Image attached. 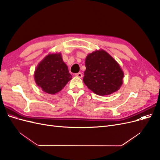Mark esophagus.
<instances>
[{
    "mask_svg": "<svg viewBox=\"0 0 160 160\" xmlns=\"http://www.w3.org/2000/svg\"><path fill=\"white\" fill-rule=\"evenodd\" d=\"M75 76L77 77H79V78H81L82 77H83V75H82L81 72H78V73H76Z\"/></svg>",
    "mask_w": 160,
    "mask_h": 160,
    "instance_id": "34e87169",
    "label": "esophagus"
}]
</instances>
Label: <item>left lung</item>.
I'll return each instance as SVG.
<instances>
[{"label":"left lung","instance_id":"left-lung-1","mask_svg":"<svg viewBox=\"0 0 160 160\" xmlns=\"http://www.w3.org/2000/svg\"><path fill=\"white\" fill-rule=\"evenodd\" d=\"M83 82L98 95H108L118 91L123 84V71L118 62L103 49L87 56Z\"/></svg>","mask_w":160,"mask_h":160}]
</instances>
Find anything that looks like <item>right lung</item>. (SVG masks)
I'll list each match as a JSON object with an SVG mask.
<instances>
[{
	"mask_svg": "<svg viewBox=\"0 0 160 160\" xmlns=\"http://www.w3.org/2000/svg\"><path fill=\"white\" fill-rule=\"evenodd\" d=\"M35 83L49 94H55L62 89L72 79L68 67L62 60L61 53H50L39 63L35 71Z\"/></svg>",
	"mask_w": 160,
	"mask_h": 160,
	"instance_id": "right-lung-1",
	"label": "right lung"
}]
</instances>
